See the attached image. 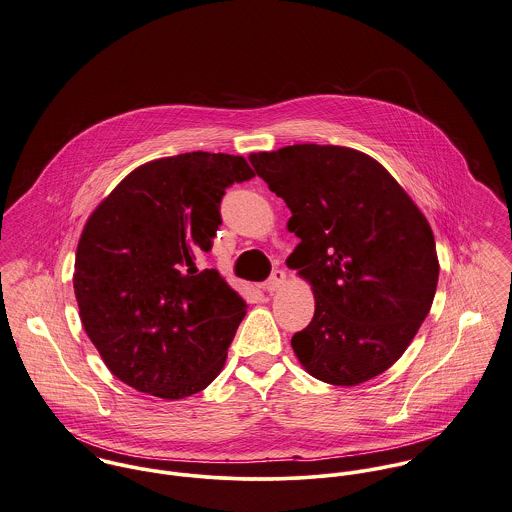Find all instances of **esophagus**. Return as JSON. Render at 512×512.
<instances>
[{"mask_svg": "<svg viewBox=\"0 0 512 512\" xmlns=\"http://www.w3.org/2000/svg\"><path fill=\"white\" fill-rule=\"evenodd\" d=\"M285 279H287L285 271L277 269V271H273V275H271V277H269V279L263 283V289H265L267 293H275V291H279V289L283 287Z\"/></svg>", "mask_w": 512, "mask_h": 512, "instance_id": "34e87169", "label": "esophagus"}]
</instances>
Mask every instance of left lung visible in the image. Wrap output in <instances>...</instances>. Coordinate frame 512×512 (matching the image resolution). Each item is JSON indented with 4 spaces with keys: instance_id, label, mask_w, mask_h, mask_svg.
I'll list each match as a JSON object with an SVG mask.
<instances>
[{
    "instance_id": "left-lung-1",
    "label": "left lung",
    "mask_w": 512,
    "mask_h": 512,
    "mask_svg": "<svg viewBox=\"0 0 512 512\" xmlns=\"http://www.w3.org/2000/svg\"><path fill=\"white\" fill-rule=\"evenodd\" d=\"M291 209L287 265L312 285L314 316L291 340L310 376L358 386L386 372L425 320L439 261L425 215L374 158L295 144L249 156Z\"/></svg>"
}]
</instances>
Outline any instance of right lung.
I'll return each mask as SVG.
<instances>
[{
  "mask_svg": "<svg viewBox=\"0 0 512 512\" xmlns=\"http://www.w3.org/2000/svg\"><path fill=\"white\" fill-rule=\"evenodd\" d=\"M253 176L243 156L178 154L130 172L89 217L73 277L79 314L130 388L180 400L221 372L247 305L196 259L211 249L225 190Z\"/></svg>",
  "mask_w": 512,
  "mask_h": 512,
  "instance_id": "add662e5",
  "label": "right lung"
}]
</instances>
